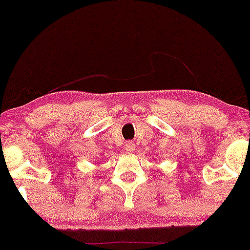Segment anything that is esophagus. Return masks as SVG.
<instances>
[{
    "label": "esophagus",
    "mask_w": 250,
    "mask_h": 250,
    "mask_svg": "<svg viewBox=\"0 0 250 250\" xmlns=\"http://www.w3.org/2000/svg\"><path fill=\"white\" fill-rule=\"evenodd\" d=\"M125 153H127V154H133L134 150H135L134 142L128 141L127 143H125Z\"/></svg>",
    "instance_id": "obj_1"
}]
</instances>
